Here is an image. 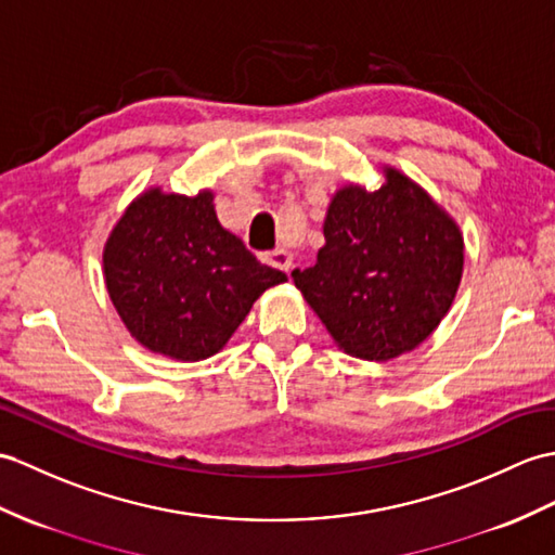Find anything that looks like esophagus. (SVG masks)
Here are the masks:
<instances>
[{"mask_svg": "<svg viewBox=\"0 0 555 555\" xmlns=\"http://www.w3.org/2000/svg\"><path fill=\"white\" fill-rule=\"evenodd\" d=\"M267 262L272 264V267H276V269H281V272H291L293 269V255L288 253V250H283V248H279V250H272L267 255Z\"/></svg>", "mask_w": 555, "mask_h": 555, "instance_id": "1", "label": "esophagus"}]
</instances>
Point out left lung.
<instances>
[{"mask_svg": "<svg viewBox=\"0 0 555 555\" xmlns=\"http://www.w3.org/2000/svg\"><path fill=\"white\" fill-rule=\"evenodd\" d=\"M376 191L340 186L317 264L295 288L345 354L388 362L440 326L463 274V234L430 193L395 167Z\"/></svg>", "mask_w": 555, "mask_h": 555, "instance_id": "left-lung-1", "label": "left lung"}]
</instances>
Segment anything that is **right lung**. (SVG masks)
<instances>
[{
  "label": "right lung",
  "instance_id": "1",
  "mask_svg": "<svg viewBox=\"0 0 555 555\" xmlns=\"http://www.w3.org/2000/svg\"><path fill=\"white\" fill-rule=\"evenodd\" d=\"M103 279L130 336L146 350L201 362L234 336L260 295L288 281L219 224L215 193L151 186L103 246Z\"/></svg>",
  "mask_w": 555,
  "mask_h": 555
}]
</instances>
